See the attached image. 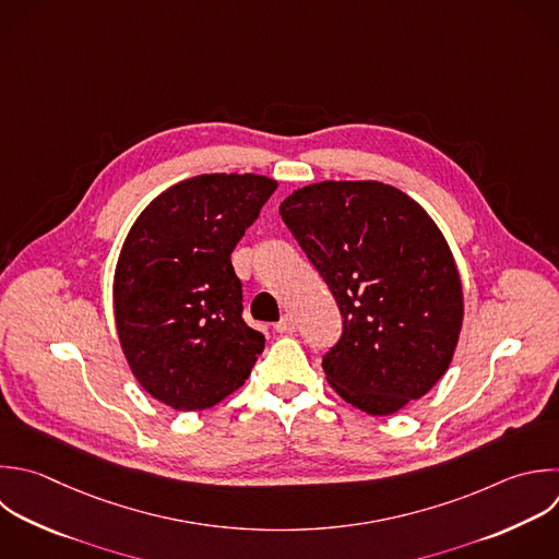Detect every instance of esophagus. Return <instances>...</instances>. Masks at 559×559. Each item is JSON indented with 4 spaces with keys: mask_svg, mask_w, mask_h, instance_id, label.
Returning a JSON list of instances; mask_svg holds the SVG:
<instances>
[{
    "mask_svg": "<svg viewBox=\"0 0 559 559\" xmlns=\"http://www.w3.org/2000/svg\"><path fill=\"white\" fill-rule=\"evenodd\" d=\"M275 332H277V334H293V332H295V321H293V317H284L282 321H277V323H275Z\"/></svg>",
    "mask_w": 559,
    "mask_h": 559,
    "instance_id": "34e87169",
    "label": "esophagus"
}]
</instances>
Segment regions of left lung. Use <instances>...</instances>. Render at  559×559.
<instances>
[{
	"mask_svg": "<svg viewBox=\"0 0 559 559\" xmlns=\"http://www.w3.org/2000/svg\"><path fill=\"white\" fill-rule=\"evenodd\" d=\"M280 214L343 317L341 338L323 356L332 389L369 415L428 393L463 321L459 271L432 218L378 181L306 186Z\"/></svg>",
	"mask_w": 559,
	"mask_h": 559,
	"instance_id": "obj_1",
	"label": "left lung"
}]
</instances>
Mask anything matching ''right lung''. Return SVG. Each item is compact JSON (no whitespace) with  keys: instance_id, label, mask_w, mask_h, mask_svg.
<instances>
[{"instance_id":"obj_1","label":"right lung","mask_w":559,"mask_h":559,"mask_svg":"<svg viewBox=\"0 0 559 559\" xmlns=\"http://www.w3.org/2000/svg\"><path fill=\"white\" fill-rule=\"evenodd\" d=\"M277 181L201 175L159 194L131 227L114 280L118 336L138 382L177 411L240 389L264 349L242 319L231 251Z\"/></svg>"}]
</instances>
